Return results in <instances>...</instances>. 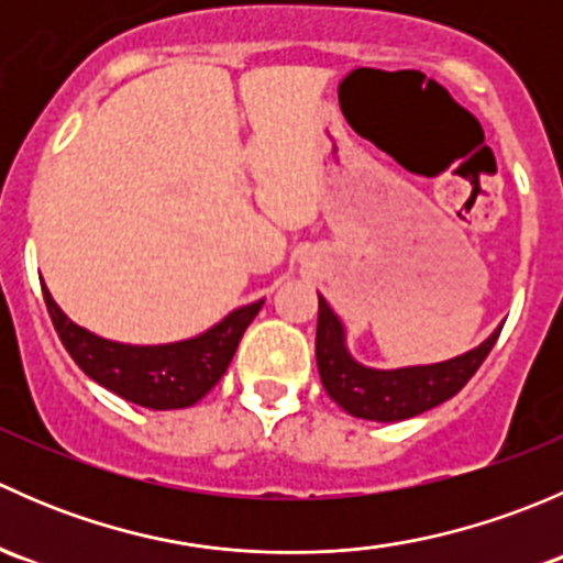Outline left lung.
Returning a JSON list of instances; mask_svg holds the SVG:
<instances>
[{"instance_id":"obj_1","label":"left lung","mask_w":563,"mask_h":563,"mask_svg":"<svg viewBox=\"0 0 563 563\" xmlns=\"http://www.w3.org/2000/svg\"><path fill=\"white\" fill-rule=\"evenodd\" d=\"M501 327L455 360L435 362V365L395 367L378 371L367 367L351 356L345 345V327L327 299L318 294V329H316V362L327 395L351 417L371 419V422H400L430 411L444 400L455 397L479 371L485 356L496 345Z\"/></svg>"}]
</instances>
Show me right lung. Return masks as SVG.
Wrapping results in <instances>:
<instances>
[{
	"label": "right lung",
	"mask_w": 563,
	"mask_h": 563,
	"mask_svg": "<svg viewBox=\"0 0 563 563\" xmlns=\"http://www.w3.org/2000/svg\"><path fill=\"white\" fill-rule=\"evenodd\" d=\"M43 297L56 334L76 365L100 387L155 411L187 408L201 400L229 371L242 334L264 305V299H258L231 310L223 321L196 338L163 345H130L100 338L70 321L45 283Z\"/></svg>",
	"instance_id": "add662e5"
}]
</instances>
